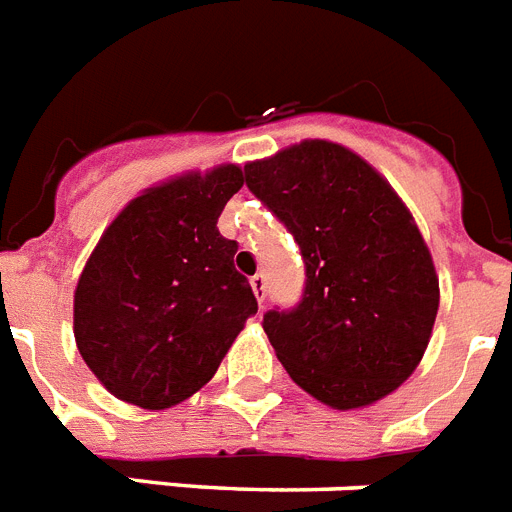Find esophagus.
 Returning <instances> with one entry per match:
<instances>
[{"instance_id": "esophagus-1", "label": "esophagus", "mask_w": 512, "mask_h": 512, "mask_svg": "<svg viewBox=\"0 0 512 512\" xmlns=\"http://www.w3.org/2000/svg\"><path fill=\"white\" fill-rule=\"evenodd\" d=\"M249 284H252V292H255L257 302H260V307H263L265 302V294H268V281H265L263 273H257V276L249 278Z\"/></svg>"}]
</instances>
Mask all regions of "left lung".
Masks as SVG:
<instances>
[{"instance_id": "8db88e82", "label": "left lung", "mask_w": 512, "mask_h": 512, "mask_svg": "<svg viewBox=\"0 0 512 512\" xmlns=\"http://www.w3.org/2000/svg\"><path fill=\"white\" fill-rule=\"evenodd\" d=\"M305 260L292 310H268L278 360L336 410L373 405L415 371L439 310L434 260L397 191L342 144L307 139L244 165Z\"/></svg>"}]
</instances>
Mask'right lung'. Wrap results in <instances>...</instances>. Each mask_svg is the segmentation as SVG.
Instances as JSON below:
<instances>
[{"mask_svg":"<svg viewBox=\"0 0 512 512\" xmlns=\"http://www.w3.org/2000/svg\"><path fill=\"white\" fill-rule=\"evenodd\" d=\"M244 173L218 165L152 186L112 220L83 268L73 334L118 400L165 410L215 376L257 299L218 218Z\"/></svg>","mask_w":512,"mask_h":512,"instance_id":"1","label":"right lung"}]
</instances>
